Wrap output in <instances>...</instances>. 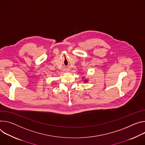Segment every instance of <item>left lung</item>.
Instances as JSON below:
<instances>
[{"label":"left lung","instance_id":"8db88e82","mask_svg":"<svg viewBox=\"0 0 145 145\" xmlns=\"http://www.w3.org/2000/svg\"><path fill=\"white\" fill-rule=\"evenodd\" d=\"M82 78L84 79V77H82ZM88 82V79H85L84 80V83H86V82Z\"/></svg>","mask_w":145,"mask_h":145}]
</instances>
